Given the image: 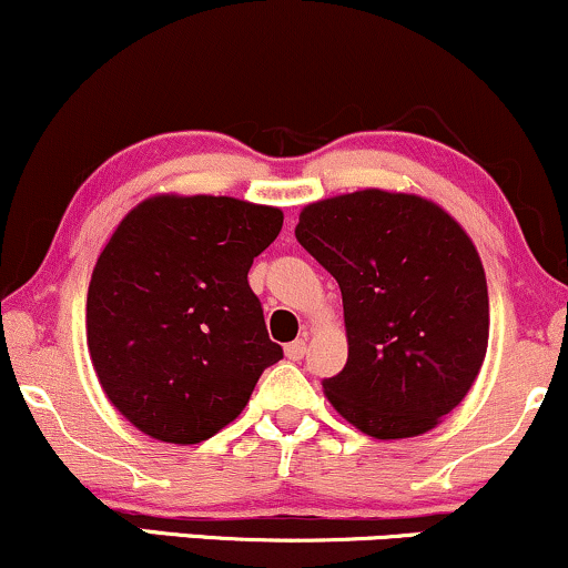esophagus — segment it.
<instances>
[{
	"instance_id": "esophagus-1",
	"label": "esophagus",
	"mask_w": 568,
	"mask_h": 568,
	"mask_svg": "<svg viewBox=\"0 0 568 568\" xmlns=\"http://www.w3.org/2000/svg\"><path fill=\"white\" fill-rule=\"evenodd\" d=\"M305 349H307V345L303 339H295V342H290V345L284 347V355L290 361H303L305 358Z\"/></svg>"
}]
</instances>
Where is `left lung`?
Masks as SVG:
<instances>
[{
  "mask_svg": "<svg viewBox=\"0 0 568 568\" xmlns=\"http://www.w3.org/2000/svg\"><path fill=\"white\" fill-rule=\"evenodd\" d=\"M297 242L337 278L347 363L324 392L376 439L443 422L487 355L489 297L479 252L437 202L361 189L311 202Z\"/></svg>",
  "mask_w": 568,
  "mask_h": 568,
  "instance_id": "left-lung-1",
  "label": "left lung"
}]
</instances>
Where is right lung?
I'll use <instances>...</instances> for the list:
<instances>
[{
    "instance_id": "right-lung-1",
    "label": "right lung",
    "mask_w": 568,
    "mask_h": 568,
    "mask_svg": "<svg viewBox=\"0 0 568 568\" xmlns=\"http://www.w3.org/2000/svg\"><path fill=\"white\" fill-rule=\"evenodd\" d=\"M278 207L155 194L97 257L87 342L108 400L152 439L197 445L234 422L282 347L247 271L282 231Z\"/></svg>"
}]
</instances>
